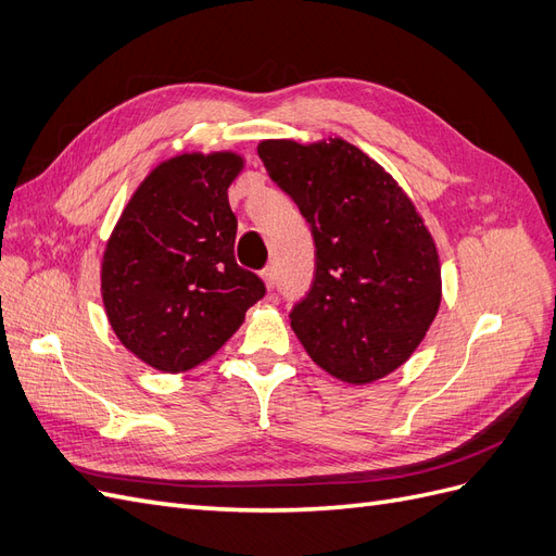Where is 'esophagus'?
Segmentation results:
<instances>
[{
	"label": "esophagus",
	"mask_w": 556,
	"mask_h": 556,
	"mask_svg": "<svg viewBox=\"0 0 556 556\" xmlns=\"http://www.w3.org/2000/svg\"><path fill=\"white\" fill-rule=\"evenodd\" d=\"M262 280H264V285L268 290H274L276 288V268L274 266H266L264 271H262Z\"/></svg>",
	"instance_id": "obj_1"
}]
</instances>
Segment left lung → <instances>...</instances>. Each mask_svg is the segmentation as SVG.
Listing matches in <instances>:
<instances>
[{
  "instance_id": "8db88e82",
  "label": "left lung",
  "mask_w": 556,
  "mask_h": 556,
  "mask_svg": "<svg viewBox=\"0 0 556 556\" xmlns=\"http://www.w3.org/2000/svg\"><path fill=\"white\" fill-rule=\"evenodd\" d=\"M257 153L315 241V280L290 313L301 345L350 384L396 371L441 306L439 250L415 204L343 139H268Z\"/></svg>"
}]
</instances>
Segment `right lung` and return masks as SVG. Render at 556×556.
I'll list each match as a JSON object with an SVG mask.
<instances>
[{"label": "right lung", "mask_w": 556, "mask_h": 556, "mask_svg": "<svg viewBox=\"0 0 556 556\" xmlns=\"http://www.w3.org/2000/svg\"><path fill=\"white\" fill-rule=\"evenodd\" d=\"M237 153H185L157 164L131 194L102 260V299L121 343L164 374L204 364L264 296L233 257L227 190Z\"/></svg>", "instance_id": "add662e5"}]
</instances>
